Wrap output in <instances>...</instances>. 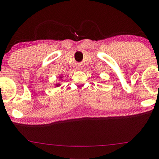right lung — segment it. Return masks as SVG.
Masks as SVG:
<instances>
[{
	"mask_svg": "<svg viewBox=\"0 0 159 159\" xmlns=\"http://www.w3.org/2000/svg\"><path fill=\"white\" fill-rule=\"evenodd\" d=\"M59 78H60V79H61V80H62V77L60 75V77H59ZM60 85H61V84H60V83H57V84H55V87H57V88H58V87H60Z\"/></svg>",
	"mask_w": 159,
	"mask_h": 159,
	"instance_id": "1",
	"label": "right lung"
}]
</instances>
